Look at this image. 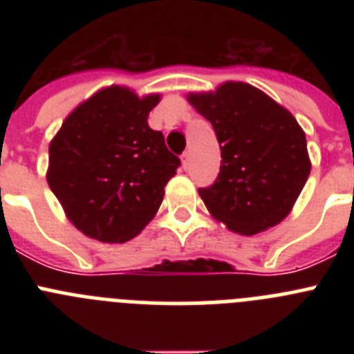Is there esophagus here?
Returning a JSON list of instances; mask_svg holds the SVG:
<instances>
[{
    "mask_svg": "<svg viewBox=\"0 0 354 354\" xmlns=\"http://www.w3.org/2000/svg\"><path fill=\"white\" fill-rule=\"evenodd\" d=\"M180 161H183V168L186 170V168L189 167V152H187V150L184 152L183 156H180Z\"/></svg>",
    "mask_w": 354,
    "mask_h": 354,
    "instance_id": "obj_1",
    "label": "esophagus"
}]
</instances>
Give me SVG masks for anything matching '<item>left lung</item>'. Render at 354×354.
Returning <instances> with one entry per match:
<instances>
[{
    "mask_svg": "<svg viewBox=\"0 0 354 354\" xmlns=\"http://www.w3.org/2000/svg\"><path fill=\"white\" fill-rule=\"evenodd\" d=\"M187 101L211 122L221 149L218 179L198 189L207 211L241 236L280 223L310 174L305 133L296 118L241 81L189 93Z\"/></svg>",
    "mask_w": 354,
    "mask_h": 354,
    "instance_id": "1",
    "label": "left lung"
}]
</instances>
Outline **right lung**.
<instances>
[{
    "instance_id": "1",
    "label": "right lung",
    "mask_w": 354,
    "mask_h": 354,
    "mask_svg": "<svg viewBox=\"0 0 354 354\" xmlns=\"http://www.w3.org/2000/svg\"><path fill=\"white\" fill-rule=\"evenodd\" d=\"M159 93L108 86L81 102L49 143L48 184L72 225L101 243H126L158 212L180 159L150 129Z\"/></svg>"
}]
</instances>
